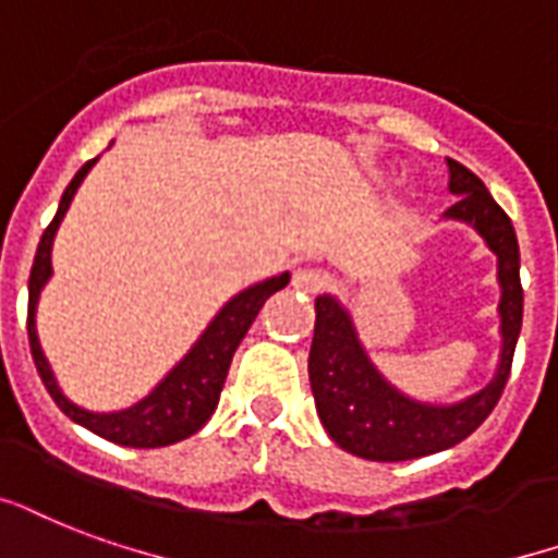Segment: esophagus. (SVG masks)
Returning a JSON list of instances; mask_svg holds the SVG:
<instances>
[{"label":"esophagus","instance_id":"esophagus-1","mask_svg":"<svg viewBox=\"0 0 558 558\" xmlns=\"http://www.w3.org/2000/svg\"><path fill=\"white\" fill-rule=\"evenodd\" d=\"M291 284H294L296 291H303V294H317L320 288L326 284V276L320 270H314V267H296L294 276H291Z\"/></svg>","mask_w":558,"mask_h":558}]
</instances>
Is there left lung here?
<instances>
[{"label":"left lung","mask_w":558,"mask_h":558,"mask_svg":"<svg viewBox=\"0 0 558 558\" xmlns=\"http://www.w3.org/2000/svg\"><path fill=\"white\" fill-rule=\"evenodd\" d=\"M450 194L456 205L444 211V220L468 223L485 246L497 255L500 284V359L492 383L459 403H421L393 388L371 362L362 338L355 332L350 312L338 296L314 300V341L308 353V379L320 423L341 450L371 462H405L441 453L480 426L500 400L523 320L521 253L512 220L494 203L476 175L453 158H447Z\"/></svg>","instance_id":"left-lung-1"}]
</instances>
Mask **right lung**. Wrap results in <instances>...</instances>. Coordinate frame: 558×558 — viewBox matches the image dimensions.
I'll list each match as a JSON object with an SVG mask.
<instances>
[{
  "instance_id": "obj_1",
  "label": "right lung",
  "mask_w": 558,
  "mask_h": 558,
  "mask_svg": "<svg viewBox=\"0 0 558 558\" xmlns=\"http://www.w3.org/2000/svg\"><path fill=\"white\" fill-rule=\"evenodd\" d=\"M99 158L87 161L78 173L73 175V182L66 184L64 196L58 203V211L52 217V223L46 226L44 238L37 244L35 264H32V276H28V343H32V359L37 364V374L44 379L46 391L56 400L58 409L75 421L78 426H85L90 433H96L105 441L123 444V447H167V444L191 438L196 429H203L205 421L215 414L220 391H223L226 374L229 364L238 350V343L244 341L246 329L253 326L255 314L262 312V305L267 303V296H274L276 291H282L284 284L291 282V274H279L255 282L244 288L241 294H234L229 303L215 314V320L205 326V332L196 338V343L182 355V362L175 364L173 371L155 385L153 391L146 393L144 400H137L129 409L120 412H90L75 405L61 388L52 374V367L46 362L44 350H40V338H37L35 314L40 291L52 276V241L61 220H64L66 208L73 203L78 184L85 182V175L90 173V167Z\"/></svg>"
}]
</instances>
